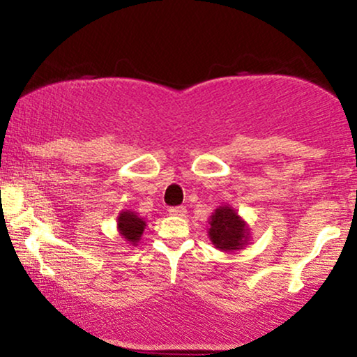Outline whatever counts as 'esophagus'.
<instances>
[{"label": "esophagus", "mask_w": 357, "mask_h": 357, "mask_svg": "<svg viewBox=\"0 0 357 357\" xmlns=\"http://www.w3.org/2000/svg\"><path fill=\"white\" fill-rule=\"evenodd\" d=\"M185 213H187V209H185V206H172V208H169L170 216H185Z\"/></svg>", "instance_id": "obj_1"}]
</instances>
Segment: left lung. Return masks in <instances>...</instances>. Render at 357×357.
<instances>
[{
    "label": "left lung",
    "instance_id": "left-lung-1",
    "mask_svg": "<svg viewBox=\"0 0 357 357\" xmlns=\"http://www.w3.org/2000/svg\"><path fill=\"white\" fill-rule=\"evenodd\" d=\"M248 229L237 213L229 206H221L211 216L209 237L216 248L221 250H237L247 242Z\"/></svg>",
    "mask_w": 357,
    "mask_h": 357
}]
</instances>
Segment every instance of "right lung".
Returning a JSON list of instances; mask_svg holds the SVG:
<instances>
[{"instance_id": "obj_1", "label": "right lung", "mask_w": 357, "mask_h": 357, "mask_svg": "<svg viewBox=\"0 0 357 357\" xmlns=\"http://www.w3.org/2000/svg\"><path fill=\"white\" fill-rule=\"evenodd\" d=\"M144 226H146V222L141 218L136 216L135 213L123 211L120 214L119 229H120L121 236H123L126 241H130L133 243L138 242L141 234H143V231H144Z\"/></svg>"}]
</instances>
